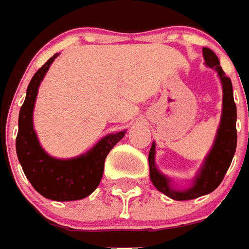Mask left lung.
I'll return each mask as SVG.
<instances>
[{
    "mask_svg": "<svg viewBox=\"0 0 249 249\" xmlns=\"http://www.w3.org/2000/svg\"><path fill=\"white\" fill-rule=\"evenodd\" d=\"M203 57H205L206 64L211 68H215L219 74L220 81L223 85V111H222V121H220L215 143L206 158L202 171L198 175L192 188L184 192H178L169 186V180L155 167V144H152L148 155L149 177H151L152 184L156 186L159 192H161L176 201L194 199V198L214 192L223 181L227 169L232 161L235 149H236V142H238L236 105L233 101L232 82L230 77L226 76L224 71L219 65L218 57L210 48H203Z\"/></svg>",
    "mask_w": 249,
    "mask_h": 249,
    "instance_id": "8db88e82",
    "label": "left lung"
}]
</instances>
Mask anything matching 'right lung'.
<instances>
[{
	"instance_id": "obj_1",
	"label": "right lung",
	"mask_w": 249,
	"mask_h": 249,
	"mask_svg": "<svg viewBox=\"0 0 249 249\" xmlns=\"http://www.w3.org/2000/svg\"><path fill=\"white\" fill-rule=\"evenodd\" d=\"M56 57L57 53L40 67L30 81L26 100L20 106L16 148L22 169L38 193L53 201H76L88 197L100 185L105 159L124 136V131L105 136L94 148L76 159L59 160L43 151L33 128V110L39 84Z\"/></svg>"
}]
</instances>
